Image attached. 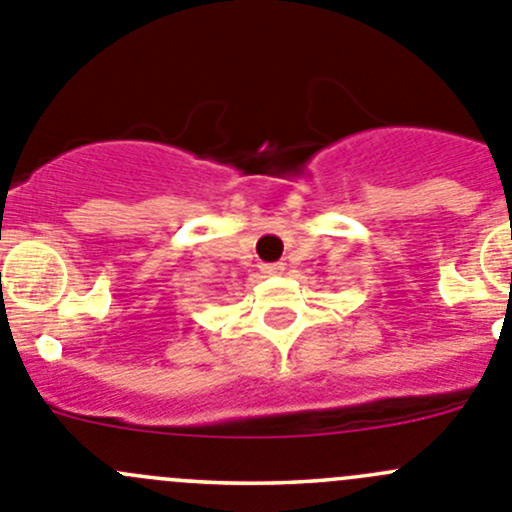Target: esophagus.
<instances>
[{
	"instance_id": "34e87169",
	"label": "esophagus",
	"mask_w": 512,
	"mask_h": 512,
	"mask_svg": "<svg viewBox=\"0 0 512 512\" xmlns=\"http://www.w3.org/2000/svg\"><path fill=\"white\" fill-rule=\"evenodd\" d=\"M285 270V265L283 262H272V265H262V272H265V275H280V272Z\"/></svg>"
}]
</instances>
